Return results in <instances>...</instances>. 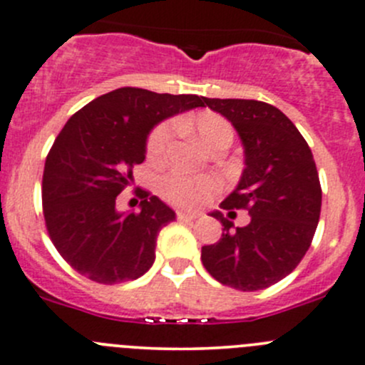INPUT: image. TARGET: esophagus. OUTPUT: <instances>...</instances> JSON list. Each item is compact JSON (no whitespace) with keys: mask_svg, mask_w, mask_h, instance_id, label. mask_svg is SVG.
<instances>
[{"mask_svg":"<svg viewBox=\"0 0 365 365\" xmlns=\"http://www.w3.org/2000/svg\"><path fill=\"white\" fill-rule=\"evenodd\" d=\"M198 216H200V212L178 211V220H181V222H191V220H197Z\"/></svg>","mask_w":365,"mask_h":365,"instance_id":"34e87169","label":"esophagus"}]
</instances>
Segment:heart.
I'll use <instances>...</instances> for the list:
<instances>
[{"label":"heart","mask_w":365,"mask_h":365,"mask_svg":"<svg viewBox=\"0 0 365 365\" xmlns=\"http://www.w3.org/2000/svg\"><path fill=\"white\" fill-rule=\"evenodd\" d=\"M198 140L207 149L220 142L229 143L232 140V125L223 117L215 113H202L193 120ZM175 131L174 120H165L150 131L147 138V156L150 160H161L167 153ZM220 179L215 175H186L181 172H170L160 179V191L167 200L184 207L198 205L207 200L220 190Z\"/></svg>","instance_id":"1"}]
</instances>
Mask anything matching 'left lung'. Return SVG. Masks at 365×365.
<instances>
[{
  "label": "left lung",
  "instance_id": "left-lung-1",
  "mask_svg": "<svg viewBox=\"0 0 365 365\" xmlns=\"http://www.w3.org/2000/svg\"><path fill=\"white\" fill-rule=\"evenodd\" d=\"M227 118L245 149V170L222 209H247L236 227L220 211L218 243L202 247V264L223 286L259 291L289 275L312 243L321 212V184L310 147L297 125L262 101L204 99ZM230 215V212H229Z\"/></svg>",
  "mask_w": 365,
  "mask_h": 365
}]
</instances>
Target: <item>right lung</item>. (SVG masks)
<instances>
[{
    "label": "right lung",
    "instance_id": "right-lung-1",
    "mask_svg": "<svg viewBox=\"0 0 365 365\" xmlns=\"http://www.w3.org/2000/svg\"><path fill=\"white\" fill-rule=\"evenodd\" d=\"M204 99L124 86L68 118L46 158L42 209L53 245L76 272L108 286L149 272L158 234L175 212L140 187V212H118L115 200L145 160L150 129Z\"/></svg>",
    "mask_w": 365,
    "mask_h": 365
}]
</instances>
